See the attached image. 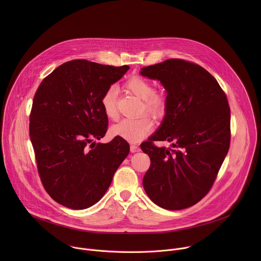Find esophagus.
<instances>
[{
	"mask_svg": "<svg viewBox=\"0 0 261 261\" xmlns=\"http://www.w3.org/2000/svg\"><path fill=\"white\" fill-rule=\"evenodd\" d=\"M130 150H131L132 153H136V152H139V151H140V148H139V146L136 145V144H131Z\"/></svg>",
	"mask_w": 261,
	"mask_h": 261,
	"instance_id": "esophagus-1",
	"label": "esophagus"
}]
</instances>
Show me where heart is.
<instances>
[{"label": "heart", "mask_w": 261, "mask_h": 261, "mask_svg": "<svg viewBox=\"0 0 261 261\" xmlns=\"http://www.w3.org/2000/svg\"><path fill=\"white\" fill-rule=\"evenodd\" d=\"M125 88L142 99L141 113L148 114L156 119L162 118L167 109V94L162 90H154L153 84L140 75H134L125 83ZM101 107L110 120L118 118V91L115 87L107 88L101 96ZM111 134L131 142H138L152 131V123L146 117L124 119L111 127Z\"/></svg>", "instance_id": "obj_1"}]
</instances>
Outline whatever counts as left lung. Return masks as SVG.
<instances>
[{
    "mask_svg": "<svg viewBox=\"0 0 261 261\" xmlns=\"http://www.w3.org/2000/svg\"><path fill=\"white\" fill-rule=\"evenodd\" d=\"M140 74L158 80L168 105L159 130L141 150L151 159L143 188L157 205L189 207L211 190L230 144V108L216 79L201 66L180 59L147 66ZM167 140L173 147L158 148Z\"/></svg>",
    "mask_w": 261,
    "mask_h": 261,
    "instance_id": "left-lung-1",
    "label": "left lung"
}]
</instances>
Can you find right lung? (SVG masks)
Masks as SVG:
<instances>
[{
  "label": "right lung",
  "mask_w": 261,
  "mask_h": 261,
  "mask_svg": "<svg viewBox=\"0 0 261 261\" xmlns=\"http://www.w3.org/2000/svg\"><path fill=\"white\" fill-rule=\"evenodd\" d=\"M128 69L72 60L35 93L29 129L37 169L48 195L66 207L84 210L99 201L130 152L122 137L93 142L107 131L101 96Z\"/></svg>",
  "instance_id": "1"
}]
</instances>
